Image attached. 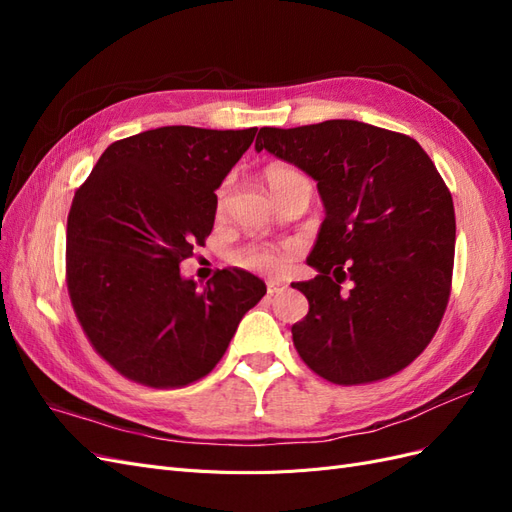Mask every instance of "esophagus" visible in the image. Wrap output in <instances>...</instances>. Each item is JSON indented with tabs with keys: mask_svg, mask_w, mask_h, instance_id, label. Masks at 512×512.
<instances>
[{
	"mask_svg": "<svg viewBox=\"0 0 512 512\" xmlns=\"http://www.w3.org/2000/svg\"><path fill=\"white\" fill-rule=\"evenodd\" d=\"M282 290H284V284H282V282H275V280L267 282V292L271 294V297H273V294H277V292H282Z\"/></svg>",
	"mask_w": 512,
	"mask_h": 512,
	"instance_id": "1",
	"label": "esophagus"
}]
</instances>
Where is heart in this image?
I'll return each mask as SVG.
<instances>
[{"instance_id":"obj_1","label":"heart","mask_w":512,"mask_h":512,"mask_svg":"<svg viewBox=\"0 0 512 512\" xmlns=\"http://www.w3.org/2000/svg\"><path fill=\"white\" fill-rule=\"evenodd\" d=\"M262 177H265L267 188L271 190L275 200L284 196L288 190L297 188V185H309V188H312V183L307 181L303 173H299L297 168L284 166V164L267 166ZM224 198H226V185L218 194L220 207L224 205ZM288 260H290V250L286 245H245L243 250L235 254L237 265L258 273H280L286 269Z\"/></svg>"}]
</instances>
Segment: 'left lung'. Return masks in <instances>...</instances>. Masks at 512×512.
Masks as SVG:
<instances>
[{"label": "left lung", "mask_w": 512, "mask_h": 512, "mask_svg": "<svg viewBox=\"0 0 512 512\" xmlns=\"http://www.w3.org/2000/svg\"><path fill=\"white\" fill-rule=\"evenodd\" d=\"M267 149L318 183L324 222L297 282L309 301L292 324L305 365L335 384H365L408 367L436 335L451 294L455 207L414 138L331 119L260 128Z\"/></svg>", "instance_id": "obj_1"}]
</instances>
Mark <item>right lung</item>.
Returning a JSON list of instances; mask_svg holds the SVG:
<instances>
[{"label":"right lung","mask_w":512,"mask_h":512,"mask_svg":"<svg viewBox=\"0 0 512 512\" xmlns=\"http://www.w3.org/2000/svg\"><path fill=\"white\" fill-rule=\"evenodd\" d=\"M258 128L164 126L108 145L68 213L66 280L102 359L138 384L173 389L220 363L267 286L222 269L198 288L179 265L203 245L220 188Z\"/></svg>","instance_id":"obj_1"}]
</instances>
